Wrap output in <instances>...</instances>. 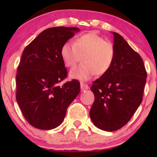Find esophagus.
I'll return each mask as SVG.
<instances>
[{"label":"esophagus","mask_w":157,"mask_h":157,"mask_svg":"<svg viewBox=\"0 0 157 157\" xmlns=\"http://www.w3.org/2000/svg\"><path fill=\"white\" fill-rule=\"evenodd\" d=\"M81 91H84V90H87L89 89V86L87 84H86V83H81Z\"/></svg>","instance_id":"34e87169"}]
</instances>
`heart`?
<instances>
[{
    "label": "heart",
    "instance_id": "obj_1",
    "mask_svg": "<svg viewBox=\"0 0 157 157\" xmlns=\"http://www.w3.org/2000/svg\"><path fill=\"white\" fill-rule=\"evenodd\" d=\"M61 56L67 67H74L80 61L82 63L70 72L71 78L88 81L95 75L102 76L108 72L115 57V49L111 42L95 33L77 36L74 44L66 42L61 48Z\"/></svg>",
    "mask_w": 157,
    "mask_h": 157
}]
</instances>
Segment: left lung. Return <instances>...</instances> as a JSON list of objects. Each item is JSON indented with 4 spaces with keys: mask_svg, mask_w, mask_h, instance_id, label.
I'll list each match as a JSON object with an SVG mask.
<instances>
[{
    "mask_svg": "<svg viewBox=\"0 0 157 157\" xmlns=\"http://www.w3.org/2000/svg\"><path fill=\"white\" fill-rule=\"evenodd\" d=\"M115 57L108 72L91 90L94 102L89 114L96 127L117 131L128 123L142 101L147 71L141 57L119 33L112 32Z\"/></svg>",
    "mask_w": 157,
    "mask_h": 157,
    "instance_id": "obj_1",
    "label": "left lung"
}]
</instances>
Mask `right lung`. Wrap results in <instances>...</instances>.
I'll list each match as a JSON object with an SVG mask.
<instances>
[{
    "mask_svg": "<svg viewBox=\"0 0 157 157\" xmlns=\"http://www.w3.org/2000/svg\"><path fill=\"white\" fill-rule=\"evenodd\" d=\"M78 31L76 27L49 28L23 50L17 70L16 97L23 117L35 128L59 126L81 91L75 79L59 86L67 76L61 48Z\"/></svg>",
    "mask_w": 157,
    "mask_h": 157,
    "instance_id": "1",
    "label": "right lung"
}]
</instances>
